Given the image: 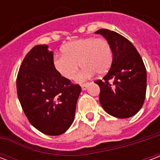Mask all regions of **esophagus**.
<instances>
[{"label": "esophagus", "instance_id": "34e87169", "mask_svg": "<svg viewBox=\"0 0 160 160\" xmlns=\"http://www.w3.org/2000/svg\"><path fill=\"white\" fill-rule=\"evenodd\" d=\"M88 85H89V83H84L81 85V88H82V90L85 91L87 90V87H88Z\"/></svg>", "mask_w": 160, "mask_h": 160}]
</instances>
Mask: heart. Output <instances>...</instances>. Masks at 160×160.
<instances>
[{
    "mask_svg": "<svg viewBox=\"0 0 160 160\" xmlns=\"http://www.w3.org/2000/svg\"><path fill=\"white\" fill-rule=\"evenodd\" d=\"M62 55L56 56L53 66L61 76L72 80L79 68L83 69L77 75V80L82 81L97 73L104 75L111 68L113 51L110 42L103 38L90 37L68 42L62 48Z\"/></svg>",
    "mask_w": 160,
    "mask_h": 160,
    "instance_id": "obj_1",
    "label": "heart"
}]
</instances>
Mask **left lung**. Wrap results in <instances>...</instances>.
Instances as JSON below:
<instances>
[{
    "label": "left lung",
    "instance_id": "left-lung-1",
    "mask_svg": "<svg viewBox=\"0 0 160 160\" xmlns=\"http://www.w3.org/2000/svg\"><path fill=\"white\" fill-rule=\"evenodd\" d=\"M110 42L113 62L103 80L95 83L100 87L99 102L108 114L118 118L133 117L141 110L147 91V70L132 42L116 32L97 31Z\"/></svg>",
    "mask_w": 160,
    "mask_h": 160
}]
</instances>
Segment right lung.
<instances>
[{"label":"right lung","mask_w":160,"mask_h":160,"mask_svg":"<svg viewBox=\"0 0 160 160\" xmlns=\"http://www.w3.org/2000/svg\"><path fill=\"white\" fill-rule=\"evenodd\" d=\"M48 45L33 47L24 58L17 76L19 103L30 123L48 135H60L72 125L81 92L57 73Z\"/></svg>","instance_id":"right-lung-1"}]
</instances>
